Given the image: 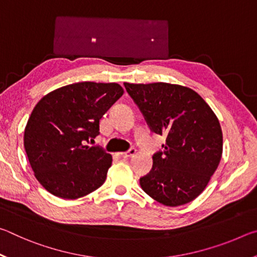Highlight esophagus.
Listing matches in <instances>:
<instances>
[{"mask_svg":"<svg viewBox=\"0 0 257 257\" xmlns=\"http://www.w3.org/2000/svg\"><path fill=\"white\" fill-rule=\"evenodd\" d=\"M135 154H136V149H135V147H132V149L128 150L127 152H122V153H119L121 158H130V156H133Z\"/></svg>","mask_w":257,"mask_h":257,"instance_id":"obj_1","label":"esophagus"}]
</instances>
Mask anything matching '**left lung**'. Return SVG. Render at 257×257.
I'll list each match as a JSON object with an SVG mask.
<instances>
[{"mask_svg":"<svg viewBox=\"0 0 257 257\" xmlns=\"http://www.w3.org/2000/svg\"><path fill=\"white\" fill-rule=\"evenodd\" d=\"M123 85L152 132L165 136L152 170L139 179L143 190L165 206L191 202L205 189L222 156V130L214 112L188 87Z\"/></svg>","mask_w":257,"mask_h":257,"instance_id":"1","label":"left lung"}]
</instances>
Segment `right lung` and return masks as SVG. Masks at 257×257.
Returning a JSON list of instances; mask_svg holds the SVG:
<instances>
[{
  "instance_id": "right-lung-1",
  "label": "right lung",
  "mask_w": 257,
  "mask_h": 257,
  "mask_svg": "<svg viewBox=\"0 0 257 257\" xmlns=\"http://www.w3.org/2000/svg\"><path fill=\"white\" fill-rule=\"evenodd\" d=\"M122 94L115 82L82 81L60 87L36 104L24 145L35 177L49 193L76 199L104 184L112 156L86 143L99 134V120Z\"/></svg>"
}]
</instances>
